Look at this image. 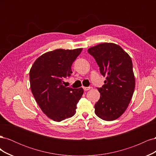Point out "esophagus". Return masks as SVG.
<instances>
[{"label":"esophagus","mask_w":156,"mask_h":156,"mask_svg":"<svg viewBox=\"0 0 156 156\" xmlns=\"http://www.w3.org/2000/svg\"><path fill=\"white\" fill-rule=\"evenodd\" d=\"M91 88V87H83V89H84V90H85V91H87V90H89Z\"/></svg>","instance_id":"obj_1"}]
</instances>
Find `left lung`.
<instances>
[{"label": "left lung", "instance_id": "1", "mask_svg": "<svg viewBox=\"0 0 156 156\" xmlns=\"http://www.w3.org/2000/svg\"><path fill=\"white\" fill-rule=\"evenodd\" d=\"M88 53L106 77L105 84L98 88L100 98L94 105L95 113L102 120H115L125 112L133 94L135 80L131 58L120 45L113 43L92 47Z\"/></svg>", "mask_w": 156, "mask_h": 156}]
</instances>
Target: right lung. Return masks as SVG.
Instances as JSON below:
<instances>
[{
	"label": "right lung",
	"mask_w": 156,
	"mask_h": 156,
	"mask_svg": "<svg viewBox=\"0 0 156 156\" xmlns=\"http://www.w3.org/2000/svg\"><path fill=\"white\" fill-rule=\"evenodd\" d=\"M83 49H55L41 55L29 72L32 93L41 111L50 119L60 122L73 116L83 94V88L63 85L72 73V65Z\"/></svg>",
	"instance_id": "1"
}]
</instances>
